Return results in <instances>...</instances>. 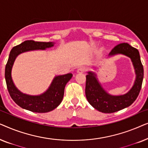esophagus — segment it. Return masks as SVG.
<instances>
[{"instance_id": "34e87169", "label": "esophagus", "mask_w": 148, "mask_h": 148, "mask_svg": "<svg viewBox=\"0 0 148 148\" xmlns=\"http://www.w3.org/2000/svg\"><path fill=\"white\" fill-rule=\"evenodd\" d=\"M87 71V69L86 67H85V66H81L77 69V73H84L86 72Z\"/></svg>"}]
</instances>
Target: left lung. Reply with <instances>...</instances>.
<instances>
[{
    "instance_id": "1",
    "label": "left lung",
    "mask_w": 148,
    "mask_h": 148,
    "mask_svg": "<svg viewBox=\"0 0 148 148\" xmlns=\"http://www.w3.org/2000/svg\"><path fill=\"white\" fill-rule=\"evenodd\" d=\"M122 54L131 59L136 74L134 85L127 94L112 96L105 91L93 72L86 75V96L89 103L95 109L104 113H112L131 106L140 92L143 79V67L138 50L127 43H121L113 48L109 56Z\"/></svg>"
}]
</instances>
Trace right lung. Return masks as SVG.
<instances>
[{
    "label": "right lung",
    "mask_w": 148,
    "mask_h": 148,
    "mask_svg": "<svg viewBox=\"0 0 148 148\" xmlns=\"http://www.w3.org/2000/svg\"><path fill=\"white\" fill-rule=\"evenodd\" d=\"M53 46V42L26 40L19 45L14 46L10 52L9 59L5 66V80L11 98L22 108L34 112H48L56 108L62 102L64 87L71 79L72 73L56 76L46 92L39 96H30L23 94L16 88L11 77L12 67L16 57L19 54L30 50H45Z\"/></svg>",
    "instance_id": "add662e5"
}]
</instances>
